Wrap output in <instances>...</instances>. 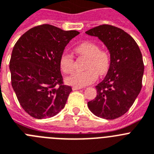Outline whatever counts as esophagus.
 I'll return each instance as SVG.
<instances>
[{
    "mask_svg": "<svg viewBox=\"0 0 154 154\" xmlns=\"http://www.w3.org/2000/svg\"><path fill=\"white\" fill-rule=\"evenodd\" d=\"M82 88H81V87H73L72 88V89H73V91H76V90H80V89H81Z\"/></svg>",
    "mask_w": 154,
    "mask_h": 154,
    "instance_id": "34e87169",
    "label": "esophagus"
}]
</instances>
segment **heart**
<instances>
[{
	"mask_svg": "<svg viewBox=\"0 0 154 154\" xmlns=\"http://www.w3.org/2000/svg\"><path fill=\"white\" fill-rule=\"evenodd\" d=\"M76 51L88 58L84 72H75L66 77L67 85L74 87H84L94 81L98 75L105 74L109 67V54L105 51L99 50V47L91 42H85L79 44ZM61 69L64 73H70L73 69V57L71 54L64 52L60 60Z\"/></svg>",
	"mask_w": 154,
	"mask_h": 154,
	"instance_id": "heart-1",
	"label": "heart"
}]
</instances>
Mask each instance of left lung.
Wrapping results in <instances>:
<instances>
[{
    "label": "left lung",
    "instance_id": "left-lung-1",
    "mask_svg": "<svg viewBox=\"0 0 154 154\" xmlns=\"http://www.w3.org/2000/svg\"><path fill=\"white\" fill-rule=\"evenodd\" d=\"M98 38L110 54L109 70L95 87L97 96L88 102L94 116L115 119L123 116L133 105L142 88L144 65L138 45L125 31L102 25L87 31Z\"/></svg>",
    "mask_w": 154,
    "mask_h": 154
}]
</instances>
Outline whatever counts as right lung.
<instances>
[{"label":"right lung","mask_w":154,"mask_h":154,"mask_svg":"<svg viewBox=\"0 0 154 154\" xmlns=\"http://www.w3.org/2000/svg\"><path fill=\"white\" fill-rule=\"evenodd\" d=\"M79 34L42 25L27 31L14 45L9 66L11 85L31 116L53 117L66 105L72 88L63 83L60 60L66 45Z\"/></svg>","instance_id":"obj_1"}]
</instances>
